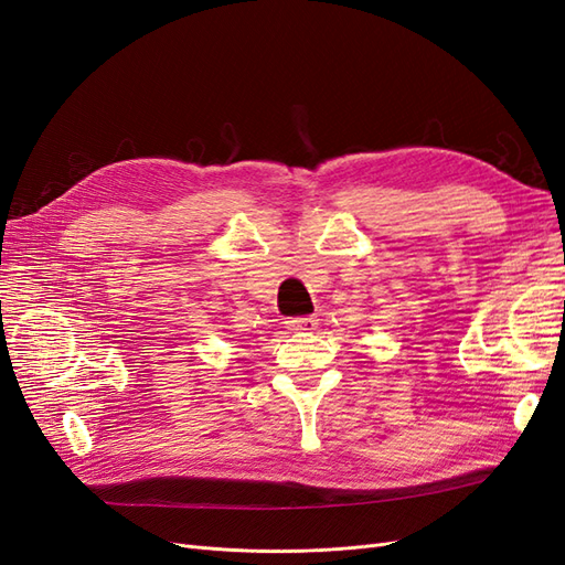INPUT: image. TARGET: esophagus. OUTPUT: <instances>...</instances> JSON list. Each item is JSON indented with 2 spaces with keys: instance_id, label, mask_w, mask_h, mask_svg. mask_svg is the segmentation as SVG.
I'll use <instances>...</instances> for the list:
<instances>
[{
  "instance_id": "1",
  "label": "esophagus",
  "mask_w": 565,
  "mask_h": 565,
  "mask_svg": "<svg viewBox=\"0 0 565 565\" xmlns=\"http://www.w3.org/2000/svg\"><path fill=\"white\" fill-rule=\"evenodd\" d=\"M316 324H318V320L313 316H301V318H287L285 320V328L289 332H311V330H316Z\"/></svg>"
}]
</instances>
